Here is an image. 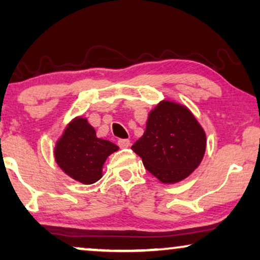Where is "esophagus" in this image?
Here are the masks:
<instances>
[{
    "instance_id": "34e87169",
    "label": "esophagus",
    "mask_w": 260,
    "mask_h": 260,
    "mask_svg": "<svg viewBox=\"0 0 260 260\" xmlns=\"http://www.w3.org/2000/svg\"><path fill=\"white\" fill-rule=\"evenodd\" d=\"M118 145L119 148H129L130 147V141L129 140H124V138H120V140H118Z\"/></svg>"
}]
</instances>
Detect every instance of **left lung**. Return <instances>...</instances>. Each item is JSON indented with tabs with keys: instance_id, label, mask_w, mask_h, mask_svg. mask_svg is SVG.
<instances>
[{
	"instance_id": "left-lung-1",
	"label": "left lung",
	"mask_w": 260,
	"mask_h": 260,
	"mask_svg": "<svg viewBox=\"0 0 260 260\" xmlns=\"http://www.w3.org/2000/svg\"><path fill=\"white\" fill-rule=\"evenodd\" d=\"M131 149L162 183H176L201 163L206 134L186 106L162 101L149 112L143 136Z\"/></svg>"
}]
</instances>
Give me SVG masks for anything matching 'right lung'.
<instances>
[{"instance_id":"1","label":"right lung","mask_w":260,"mask_h":260,"mask_svg":"<svg viewBox=\"0 0 260 260\" xmlns=\"http://www.w3.org/2000/svg\"><path fill=\"white\" fill-rule=\"evenodd\" d=\"M118 147L95 136L86 118L77 117L69 123L56 142L54 157L70 177L84 184L97 182L103 176V166Z\"/></svg>"}]
</instances>
